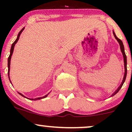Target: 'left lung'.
<instances>
[{
    "label": "left lung",
    "mask_w": 132,
    "mask_h": 132,
    "mask_svg": "<svg viewBox=\"0 0 132 132\" xmlns=\"http://www.w3.org/2000/svg\"><path fill=\"white\" fill-rule=\"evenodd\" d=\"M113 35H114L115 38H116V39L117 40V42H119V45H120V47L121 51H122V54H123V61H124V67H125V73H124V76H123V81H122V82L121 83L120 86H119V88L117 89L116 91L112 95V96H113V95H114L115 94H116L119 91V90L121 89V87H122V86H123L124 82H125V79H126L127 72V56H126V54H125V50H124V46H123V43H122V40H120L119 38H118L117 37V36L116 35V33H114V31H113Z\"/></svg>",
    "instance_id": "obj_1"
}]
</instances>
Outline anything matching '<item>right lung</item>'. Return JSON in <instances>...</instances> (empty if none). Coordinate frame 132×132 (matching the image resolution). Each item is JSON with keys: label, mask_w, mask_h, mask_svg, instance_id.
<instances>
[{"label": "right lung", "mask_w": 132, "mask_h": 132, "mask_svg": "<svg viewBox=\"0 0 132 132\" xmlns=\"http://www.w3.org/2000/svg\"><path fill=\"white\" fill-rule=\"evenodd\" d=\"M24 28H25V27L24 28H23L22 30H20V31L19 33V34H18V36H17V38H16V39L15 41L14 42L12 43V46H11V49H10V55H9V56L8 57V76H9V80H10V76H9V75H10V60H11V57H12V55L13 54V49H14V46H15V45L16 43V42H18V40H19V38H20V34L22 33V32L23 31V30H24ZM10 82H11V81H10ZM12 83V82H11ZM19 94L20 95H21L22 96L24 97L25 98H27L25 96V95H23L22 94L20 93L19 92ZM49 94V93L48 94H46V95H45V96L43 97H38V98H35V99H28V98H27V99H30V100H32V101H37V100H39V99H43V98H45L47 96H48V95Z\"/></svg>", "instance_id": "1"}]
</instances>
